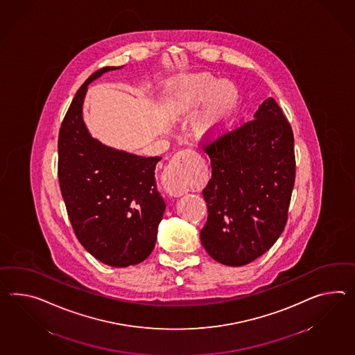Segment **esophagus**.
I'll return each mask as SVG.
<instances>
[{"label": "esophagus", "mask_w": 355, "mask_h": 355, "mask_svg": "<svg viewBox=\"0 0 355 355\" xmlns=\"http://www.w3.org/2000/svg\"><path fill=\"white\" fill-rule=\"evenodd\" d=\"M196 153L192 150H182L177 153L165 168L163 174V186L164 190L171 196H181L186 193V178L192 172L195 162H196Z\"/></svg>", "instance_id": "obj_1"}]
</instances>
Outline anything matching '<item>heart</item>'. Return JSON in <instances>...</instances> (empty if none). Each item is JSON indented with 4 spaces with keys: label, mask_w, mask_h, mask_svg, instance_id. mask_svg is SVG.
I'll list each match as a JSON object with an SVG mask.
<instances>
[{
    "label": "heart",
    "mask_w": 355,
    "mask_h": 355,
    "mask_svg": "<svg viewBox=\"0 0 355 355\" xmlns=\"http://www.w3.org/2000/svg\"><path fill=\"white\" fill-rule=\"evenodd\" d=\"M164 104L173 114L186 113L204 103L192 130L196 137L214 141L220 137L239 110L240 91L230 80L209 73L186 74L171 79L164 87Z\"/></svg>",
    "instance_id": "b5f03b06"
}]
</instances>
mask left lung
I'll use <instances>...</instances> for the list:
<instances>
[{"label":"left lung","instance_id":"obj_1","mask_svg":"<svg viewBox=\"0 0 355 355\" xmlns=\"http://www.w3.org/2000/svg\"><path fill=\"white\" fill-rule=\"evenodd\" d=\"M211 178L202 191L208 220L204 249L230 267L249 264L285 230L295 183L294 135L275 98L254 119L202 146Z\"/></svg>","mask_w":355,"mask_h":355}]
</instances>
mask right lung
Masks as SVG:
<instances>
[{
	"instance_id": "1",
	"label": "right lung",
	"mask_w": 355,
	"mask_h": 355,
	"mask_svg": "<svg viewBox=\"0 0 355 355\" xmlns=\"http://www.w3.org/2000/svg\"><path fill=\"white\" fill-rule=\"evenodd\" d=\"M121 68L97 70L77 91L61 123L58 175L78 241L96 259L124 268L144 261L154 250L165 202L156 189L160 156L105 146L89 135L83 121L88 85Z\"/></svg>"
}]
</instances>
